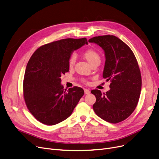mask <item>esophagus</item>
<instances>
[{
  "mask_svg": "<svg viewBox=\"0 0 159 159\" xmlns=\"http://www.w3.org/2000/svg\"><path fill=\"white\" fill-rule=\"evenodd\" d=\"M84 90V93H85V94H89L90 92V91L89 89H85Z\"/></svg>",
  "mask_w": 159,
  "mask_h": 159,
  "instance_id": "obj_1",
  "label": "esophagus"
}]
</instances>
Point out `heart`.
<instances>
[{"mask_svg": "<svg viewBox=\"0 0 159 159\" xmlns=\"http://www.w3.org/2000/svg\"><path fill=\"white\" fill-rule=\"evenodd\" d=\"M84 57L90 64L95 61H100V56L99 53L94 49L89 48L87 49L84 53ZM76 61V56L72 54L69 59L68 64L69 66L73 67Z\"/></svg>", "mask_w": 159, "mask_h": 159, "instance_id": "1", "label": "heart"}]
</instances>
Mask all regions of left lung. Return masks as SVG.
<instances>
[{"mask_svg":"<svg viewBox=\"0 0 159 159\" xmlns=\"http://www.w3.org/2000/svg\"><path fill=\"white\" fill-rule=\"evenodd\" d=\"M89 43L104 50L105 63L103 77L110 80V90L102 93L93 90L96 101L93 105L96 114L110 123L127 119L136 109L142 89V76L133 52L122 40L113 35L93 37Z\"/></svg>","mask_w":159,"mask_h":159,"instance_id":"8db88e82","label":"left lung"}]
</instances>
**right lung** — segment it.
Masks as SVG:
<instances>
[{
	"mask_svg": "<svg viewBox=\"0 0 159 159\" xmlns=\"http://www.w3.org/2000/svg\"><path fill=\"white\" fill-rule=\"evenodd\" d=\"M85 44L86 38L54 41L40 46L29 59L23 97L29 111L39 122L52 126L67 119L84 95L80 87L64 90L60 77L69 71L72 52Z\"/></svg>",
	"mask_w": 159,
	"mask_h": 159,
	"instance_id": "right-lung-1",
	"label": "right lung"
}]
</instances>
